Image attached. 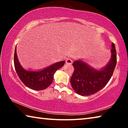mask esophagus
I'll use <instances>...</instances> for the list:
<instances>
[{"instance_id": "1", "label": "esophagus", "mask_w": 128, "mask_h": 128, "mask_svg": "<svg viewBox=\"0 0 128 128\" xmlns=\"http://www.w3.org/2000/svg\"><path fill=\"white\" fill-rule=\"evenodd\" d=\"M66 64H72V60L70 59H67L66 60Z\"/></svg>"}]
</instances>
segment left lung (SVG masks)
I'll return each instance as SVG.
<instances>
[{
	"label": "left lung",
	"instance_id": "8db88e82",
	"mask_svg": "<svg viewBox=\"0 0 128 128\" xmlns=\"http://www.w3.org/2000/svg\"><path fill=\"white\" fill-rule=\"evenodd\" d=\"M111 59L108 64L100 69H96L81 60L73 63L74 73L70 78V84L77 94L88 96L99 90L107 85L111 79L117 62L115 46L112 43Z\"/></svg>",
	"mask_w": 128,
	"mask_h": 128
}]
</instances>
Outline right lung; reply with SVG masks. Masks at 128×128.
I'll return each instance as SVG.
<instances>
[{"label": "right lung", "mask_w": 128, "mask_h": 128, "mask_svg": "<svg viewBox=\"0 0 128 128\" xmlns=\"http://www.w3.org/2000/svg\"><path fill=\"white\" fill-rule=\"evenodd\" d=\"M65 61L56 62L38 71L27 70L23 68L18 61L16 46L14 55V64L17 74L24 84L35 90H42L48 87L53 81L54 73L64 66Z\"/></svg>", "instance_id": "right-lung-1"}]
</instances>
